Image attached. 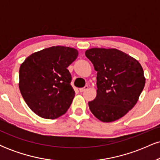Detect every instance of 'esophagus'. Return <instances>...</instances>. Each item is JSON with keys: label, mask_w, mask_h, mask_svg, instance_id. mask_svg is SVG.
<instances>
[{"label": "esophagus", "mask_w": 160, "mask_h": 160, "mask_svg": "<svg viewBox=\"0 0 160 160\" xmlns=\"http://www.w3.org/2000/svg\"><path fill=\"white\" fill-rule=\"evenodd\" d=\"M88 88H89V86H86L85 87H83V88H80V89H79V90H80V92H85L86 90H87Z\"/></svg>", "instance_id": "esophagus-1"}]
</instances>
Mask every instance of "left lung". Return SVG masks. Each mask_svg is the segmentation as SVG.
<instances>
[{
	"label": "left lung",
	"instance_id": "left-lung-1",
	"mask_svg": "<svg viewBox=\"0 0 160 160\" xmlns=\"http://www.w3.org/2000/svg\"><path fill=\"white\" fill-rule=\"evenodd\" d=\"M85 55L97 71V95L89 109L102 122L119 120L132 109L144 87L141 64L117 49L92 48Z\"/></svg>",
	"mask_w": 160,
	"mask_h": 160
}]
</instances>
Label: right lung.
<instances>
[{"instance_id":"1","label":"right lung","mask_w":160,"mask_h":160,"mask_svg":"<svg viewBox=\"0 0 160 160\" xmlns=\"http://www.w3.org/2000/svg\"><path fill=\"white\" fill-rule=\"evenodd\" d=\"M78 56L76 49L56 46L30 55L20 66V92L37 115L53 120L70 108L75 92L67 68Z\"/></svg>"}]
</instances>
